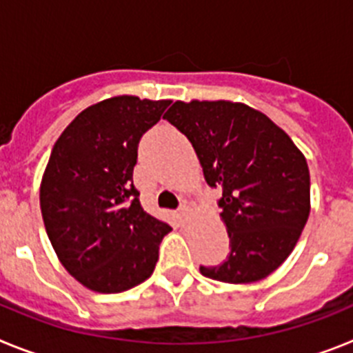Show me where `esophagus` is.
Here are the masks:
<instances>
[{
  "label": "esophagus",
  "instance_id": "obj_1",
  "mask_svg": "<svg viewBox=\"0 0 353 353\" xmlns=\"http://www.w3.org/2000/svg\"><path fill=\"white\" fill-rule=\"evenodd\" d=\"M179 217L182 221H185L187 217H189V207H185V205H183V207L179 210Z\"/></svg>",
  "mask_w": 353,
  "mask_h": 353
}]
</instances>
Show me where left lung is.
Returning a JSON list of instances; mask_svg holds the SVG:
<instances>
[{
  "label": "left lung",
  "mask_w": 353,
  "mask_h": 353,
  "mask_svg": "<svg viewBox=\"0 0 353 353\" xmlns=\"http://www.w3.org/2000/svg\"><path fill=\"white\" fill-rule=\"evenodd\" d=\"M192 143L205 180L221 187L230 256L199 267L215 281H260L290 256L310 217L304 154L267 114L242 102L176 101L164 114Z\"/></svg>",
  "instance_id": "1"
}]
</instances>
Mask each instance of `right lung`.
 <instances>
[{
    "instance_id": "1",
    "label": "right lung",
    "mask_w": 353,
    "mask_h": 353,
    "mask_svg": "<svg viewBox=\"0 0 353 353\" xmlns=\"http://www.w3.org/2000/svg\"><path fill=\"white\" fill-rule=\"evenodd\" d=\"M170 104L111 97L81 111L52 146L40 183L46 232L67 272L93 292L148 279L171 232L143 210L132 183L139 139Z\"/></svg>"
}]
</instances>
